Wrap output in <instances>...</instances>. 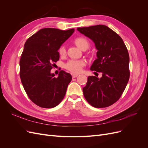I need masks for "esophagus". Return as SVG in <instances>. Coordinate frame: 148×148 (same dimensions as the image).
Listing matches in <instances>:
<instances>
[{
	"label": "esophagus",
	"instance_id": "34e87169",
	"mask_svg": "<svg viewBox=\"0 0 148 148\" xmlns=\"http://www.w3.org/2000/svg\"><path fill=\"white\" fill-rule=\"evenodd\" d=\"M71 76H72V78H76L77 77H78V75L77 74H74V73H72L71 74Z\"/></svg>",
	"mask_w": 148,
	"mask_h": 148
}]
</instances>
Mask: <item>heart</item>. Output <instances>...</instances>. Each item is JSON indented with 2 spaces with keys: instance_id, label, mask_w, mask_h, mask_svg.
Here are the masks:
<instances>
[{
  "instance_id": "1",
  "label": "heart",
  "mask_w": 148,
  "mask_h": 148,
  "mask_svg": "<svg viewBox=\"0 0 148 148\" xmlns=\"http://www.w3.org/2000/svg\"><path fill=\"white\" fill-rule=\"evenodd\" d=\"M75 43L82 50L86 49L89 43L88 40L83 37H78L75 39ZM59 53L60 56H64L66 54V47L65 45H62L59 49ZM86 65V62L83 60L71 59L69 60L65 64V68L73 73H79L81 72L83 67Z\"/></svg>"
}]
</instances>
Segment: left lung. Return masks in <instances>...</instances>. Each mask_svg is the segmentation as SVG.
<instances>
[{"mask_svg":"<svg viewBox=\"0 0 148 148\" xmlns=\"http://www.w3.org/2000/svg\"><path fill=\"white\" fill-rule=\"evenodd\" d=\"M77 30L95 43L97 58L90 70L102 73L100 78L88 77L86 86L83 88L84 96L96 108L109 107L119 99L129 80L127 47L120 36L107 26L99 25Z\"/></svg>","mask_w":148,"mask_h":148,"instance_id":"left-lung-1","label":"left lung"}]
</instances>
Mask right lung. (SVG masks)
<instances>
[{"label":"right lung","instance_id":"right-lung-1","mask_svg":"<svg viewBox=\"0 0 148 148\" xmlns=\"http://www.w3.org/2000/svg\"><path fill=\"white\" fill-rule=\"evenodd\" d=\"M47 28L39 30L26 41L20 60V76L25 90L35 104L53 108L63 100L71 76L61 70L51 73L59 60V47L74 32Z\"/></svg>","mask_w":148,"mask_h":148}]
</instances>
